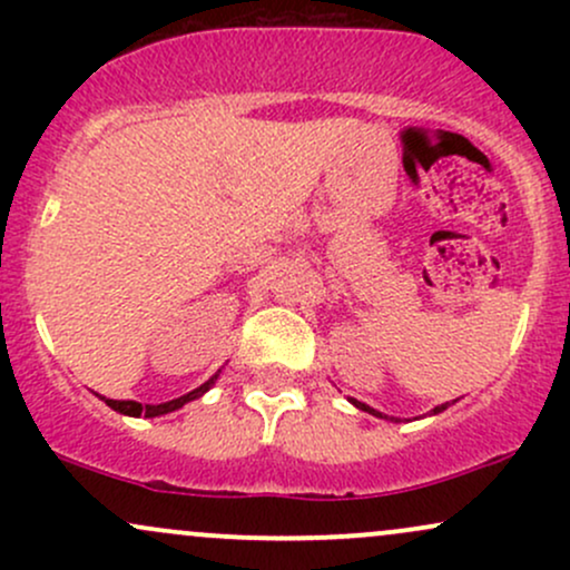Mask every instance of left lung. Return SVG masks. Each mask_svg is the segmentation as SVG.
Returning <instances> with one entry per match:
<instances>
[{"mask_svg":"<svg viewBox=\"0 0 570 570\" xmlns=\"http://www.w3.org/2000/svg\"><path fill=\"white\" fill-rule=\"evenodd\" d=\"M351 402H353V404H356V407H358V410H364V412H372V415L383 417V415H381V412H377V410H372V407H370V404H364V402H356V399H351ZM448 404H450V402H444V404H440V407H434V412H442V410H448Z\"/></svg>","mask_w":570,"mask_h":570,"instance_id":"8db88e82","label":"left lung"}]
</instances>
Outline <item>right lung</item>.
Wrapping results in <instances>:
<instances>
[{"instance_id": "right-lung-1", "label": "right lung", "mask_w": 570, "mask_h": 570, "mask_svg": "<svg viewBox=\"0 0 570 570\" xmlns=\"http://www.w3.org/2000/svg\"><path fill=\"white\" fill-rule=\"evenodd\" d=\"M219 375H214V377H208L206 383L200 385V389H195V391H189V394H185V396H179V399H171V402H163V404H139V402H117V399H107V396H101L104 402L109 404V407L112 410H117V412H122V415H134V417H139V415H144V417H155V415H166V412H174V410H179L181 404H187V402H193V399H198V396H203L206 394L208 389H212L214 385V381H217Z\"/></svg>"}]
</instances>
